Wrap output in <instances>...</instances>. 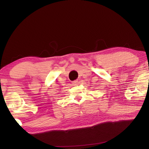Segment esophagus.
<instances>
[{"instance_id": "obj_1", "label": "esophagus", "mask_w": 149, "mask_h": 149, "mask_svg": "<svg viewBox=\"0 0 149 149\" xmlns=\"http://www.w3.org/2000/svg\"><path fill=\"white\" fill-rule=\"evenodd\" d=\"M72 85H78V81L77 80H75L74 81H72Z\"/></svg>"}]
</instances>
